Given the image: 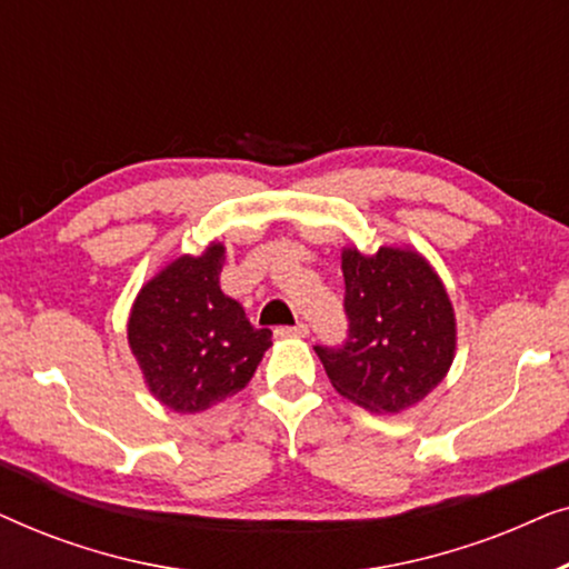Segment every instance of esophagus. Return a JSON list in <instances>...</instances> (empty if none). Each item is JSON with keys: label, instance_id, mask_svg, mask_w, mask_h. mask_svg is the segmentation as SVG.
Returning <instances> with one entry per match:
<instances>
[{"label": "esophagus", "instance_id": "1", "mask_svg": "<svg viewBox=\"0 0 569 569\" xmlns=\"http://www.w3.org/2000/svg\"><path fill=\"white\" fill-rule=\"evenodd\" d=\"M277 339H306L308 337V326L306 323H295V326H279L274 329Z\"/></svg>", "mask_w": 569, "mask_h": 569}]
</instances>
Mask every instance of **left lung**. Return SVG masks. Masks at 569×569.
Masks as SVG:
<instances>
[{
	"label": "left lung",
	"mask_w": 569,
	"mask_h": 569,
	"mask_svg": "<svg viewBox=\"0 0 569 569\" xmlns=\"http://www.w3.org/2000/svg\"><path fill=\"white\" fill-rule=\"evenodd\" d=\"M349 333L316 347L331 386L372 415L415 407L446 378L456 357V313L425 256L383 246L341 251Z\"/></svg>",
	"instance_id": "obj_1"
}]
</instances>
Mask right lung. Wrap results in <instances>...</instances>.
Returning <instances> with one entry per match:
<instances>
[{
  "instance_id": "obj_1",
  "label": "right lung",
  "mask_w": 569,
  "mask_h": 569,
  "mask_svg": "<svg viewBox=\"0 0 569 569\" xmlns=\"http://www.w3.org/2000/svg\"><path fill=\"white\" fill-rule=\"evenodd\" d=\"M224 246L178 256L160 269L129 313V347L162 407L197 415L243 391L271 347L238 300L220 290Z\"/></svg>"
}]
</instances>
